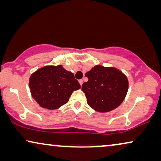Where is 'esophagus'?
I'll list each match as a JSON object with an SVG mask.
<instances>
[{
    "mask_svg": "<svg viewBox=\"0 0 161 161\" xmlns=\"http://www.w3.org/2000/svg\"><path fill=\"white\" fill-rule=\"evenodd\" d=\"M78 82H79V83H80V86L83 84V80H82V79H80V80H79Z\"/></svg>",
    "mask_w": 161,
    "mask_h": 161,
    "instance_id": "esophagus-1",
    "label": "esophagus"
}]
</instances>
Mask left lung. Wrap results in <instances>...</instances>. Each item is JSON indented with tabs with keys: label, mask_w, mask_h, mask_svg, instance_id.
Instances as JSON below:
<instances>
[{
	"label": "left lung",
	"mask_w": 161,
	"mask_h": 161,
	"mask_svg": "<svg viewBox=\"0 0 161 161\" xmlns=\"http://www.w3.org/2000/svg\"><path fill=\"white\" fill-rule=\"evenodd\" d=\"M85 75L88 81L83 83L81 89L86 94L88 105L96 111H111L125 100L128 80L120 70L97 65Z\"/></svg>",
	"instance_id": "8db88e82"
}]
</instances>
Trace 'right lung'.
Returning <instances> with one entry per match:
<instances>
[{
  "instance_id": "obj_1",
  "label": "right lung",
  "mask_w": 161,
  "mask_h": 161,
  "mask_svg": "<svg viewBox=\"0 0 161 161\" xmlns=\"http://www.w3.org/2000/svg\"><path fill=\"white\" fill-rule=\"evenodd\" d=\"M29 87L33 98L41 107L54 110L66 104L80 85L73 73L58 65L46 66L34 72L30 77Z\"/></svg>"
}]
</instances>
